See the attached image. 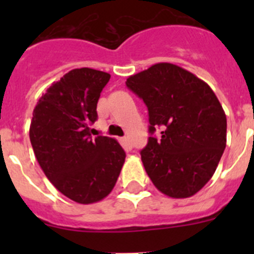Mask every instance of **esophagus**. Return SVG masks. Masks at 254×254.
Returning a JSON list of instances; mask_svg holds the SVG:
<instances>
[{"label": "esophagus", "mask_w": 254, "mask_h": 254, "mask_svg": "<svg viewBox=\"0 0 254 254\" xmlns=\"http://www.w3.org/2000/svg\"><path fill=\"white\" fill-rule=\"evenodd\" d=\"M121 141H122L123 146H125L126 149H127V150H128V149H131V147H132V145H131V141H129V138H128V137H123L122 140H121Z\"/></svg>", "instance_id": "34e87169"}]
</instances>
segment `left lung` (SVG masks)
Returning <instances> with one entry per match:
<instances>
[{
	"label": "left lung",
	"instance_id": "obj_1",
	"mask_svg": "<svg viewBox=\"0 0 254 254\" xmlns=\"http://www.w3.org/2000/svg\"><path fill=\"white\" fill-rule=\"evenodd\" d=\"M149 111L151 136L141 160L154 186L173 198L193 196L214 176L226 146V116L203 80L173 64L127 78ZM162 137L153 136L156 127Z\"/></svg>",
	"mask_w": 254,
	"mask_h": 254
}]
</instances>
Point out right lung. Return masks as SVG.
<instances>
[{
    "mask_svg": "<svg viewBox=\"0 0 254 254\" xmlns=\"http://www.w3.org/2000/svg\"><path fill=\"white\" fill-rule=\"evenodd\" d=\"M111 75L75 68L47 89L33 112L29 137L35 158L51 183L77 203L98 202L111 193L126 152L107 136L93 138L89 125Z\"/></svg>",
    "mask_w": 254,
    "mask_h": 254,
    "instance_id": "1",
    "label": "right lung"
}]
</instances>
